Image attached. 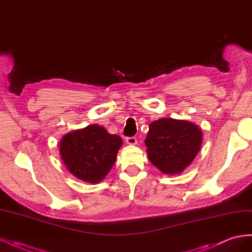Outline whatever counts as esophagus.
Returning <instances> with one entry per match:
<instances>
[{
    "label": "esophagus",
    "mask_w": 252,
    "mask_h": 252,
    "mask_svg": "<svg viewBox=\"0 0 252 252\" xmlns=\"http://www.w3.org/2000/svg\"><path fill=\"white\" fill-rule=\"evenodd\" d=\"M126 143L129 144V145H135L136 144V139L134 138V136H127Z\"/></svg>",
    "instance_id": "1"
}]
</instances>
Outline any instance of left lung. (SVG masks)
<instances>
[{
  "label": "left lung",
  "instance_id": "left-lung-1",
  "mask_svg": "<svg viewBox=\"0 0 252 252\" xmlns=\"http://www.w3.org/2000/svg\"><path fill=\"white\" fill-rule=\"evenodd\" d=\"M202 129L188 121L163 118L152 122L145 140L149 161L165 174L183 172L201 149Z\"/></svg>",
  "mask_w": 252,
  "mask_h": 252
}]
</instances>
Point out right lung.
<instances>
[{"instance_id": "add662e5", "label": "right lung", "mask_w": 252, "mask_h": 252, "mask_svg": "<svg viewBox=\"0 0 252 252\" xmlns=\"http://www.w3.org/2000/svg\"><path fill=\"white\" fill-rule=\"evenodd\" d=\"M122 144L119 135L94 124L65 134L60 142V154L74 177L94 184L112 168Z\"/></svg>"}]
</instances>
